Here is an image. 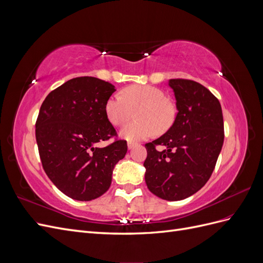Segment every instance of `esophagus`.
Listing matches in <instances>:
<instances>
[{
    "label": "esophagus",
    "mask_w": 263,
    "mask_h": 263,
    "mask_svg": "<svg viewBox=\"0 0 263 263\" xmlns=\"http://www.w3.org/2000/svg\"><path fill=\"white\" fill-rule=\"evenodd\" d=\"M127 146H128L129 150H132L133 148L136 147V144H135V142H128V144H127Z\"/></svg>",
    "instance_id": "esophagus-1"
}]
</instances>
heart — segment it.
<instances>
[{
  "mask_svg": "<svg viewBox=\"0 0 263 263\" xmlns=\"http://www.w3.org/2000/svg\"><path fill=\"white\" fill-rule=\"evenodd\" d=\"M137 121L127 124L121 136L128 141L147 139L168 129L173 123L174 108L165 100L164 93L153 85H130L122 95H110L104 105L105 116L114 126H123L133 117Z\"/></svg>",
  "mask_w": 263,
  "mask_h": 263,
  "instance_id": "b5f03b06",
  "label": "heart"
}]
</instances>
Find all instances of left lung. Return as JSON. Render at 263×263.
<instances>
[{
    "label": "left lung",
    "instance_id": "left-lung-1",
    "mask_svg": "<svg viewBox=\"0 0 263 263\" xmlns=\"http://www.w3.org/2000/svg\"><path fill=\"white\" fill-rule=\"evenodd\" d=\"M178 113L161 137L146 144L145 181L151 193L166 201L193 195L209 181L224 142L219 101L202 84L171 79ZM157 145H164L157 151Z\"/></svg>",
    "mask_w": 263,
    "mask_h": 263
}]
</instances>
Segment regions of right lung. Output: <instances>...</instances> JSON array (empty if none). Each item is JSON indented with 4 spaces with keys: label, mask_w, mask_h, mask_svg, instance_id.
I'll return each instance as SVG.
<instances>
[{
    "label": "right lung",
    "mask_w": 263,
    "mask_h": 263,
    "mask_svg": "<svg viewBox=\"0 0 263 263\" xmlns=\"http://www.w3.org/2000/svg\"><path fill=\"white\" fill-rule=\"evenodd\" d=\"M115 86L101 79L79 77L51 91L39 109L36 141L43 168L63 194L92 201L112 183L116 163L127 153V142H98L116 136L104 105Z\"/></svg>",
    "instance_id": "right-lung-1"
}]
</instances>
